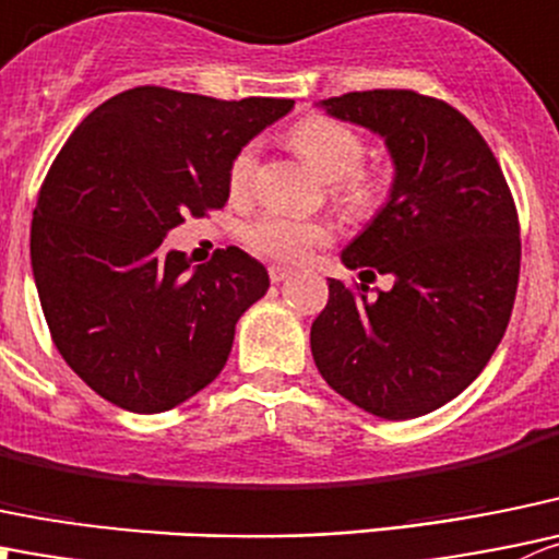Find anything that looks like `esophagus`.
Masks as SVG:
<instances>
[{"instance_id": "34e87169", "label": "esophagus", "mask_w": 559, "mask_h": 559, "mask_svg": "<svg viewBox=\"0 0 559 559\" xmlns=\"http://www.w3.org/2000/svg\"><path fill=\"white\" fill-rule=\"evenodd\" d=\"M270 281H273V284H281V281H286L292 275V270L289 267H281V264H270Z\"/></svg>"}]
</instances>
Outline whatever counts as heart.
Wrapping results in <instances>:
<instances>
[{
	"mask_svg": "<svg viewBox=\"0 0 559 559\" xmlns=\"http://www.w3.org/2000/svg\"><path fill=\"white\" fill-rule=\"evenodd\" d=\"M289 142L330 182V197L346 213L362 215L377 207L382 199V180L373 171L362 169L366 142L349 124L313 114L292 124ZM253 175H257V144H248L229 164L231 197H248L253 188ZM246 240L253 251L275 262H302L313 248L330 240V229L319 221L267 213L248 226Z\"/></svg>",
	"mask_w": 559,
	"mask_h": 559,
	"instance_id": "1",
	"label": "heart"
}]
</instances>
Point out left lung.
<instances>
[{"label":"left lung","instance_id":"obj_1","mask_svg":"<svg viewBox=\"0 0 559 559\" xmlns=\"http://www.w3.org/2000/svg\"><path fill=\"white\" fill-rule=\"evenodd\" d=\"M335 119L382 135L393 160L384 207L344 248L357 292L328 278L311 324L324 382L384 420H409L456 399L486 368L519 286V218L500 164L475 124L412 90L319 100ZM373 272L394 275L367 295Z\"/></svg>","mask_w":559,"mask_h":559}]
</instances>
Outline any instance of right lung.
<instances>
[{"mask_svg": "<svg viewBox=\"0 0 559 559\" xmlns=\"http://www.w3.org/2000/svg\"><path fill=\"white\" fill-rule=\"evenodd\" d=\"M292 106L135 86L70 133L32 213L29 257L53 344L97 395L153 415L226 366L267 270L235 246L191 270L160 242L186 215L224 207L231 158Z\"/></svg>", "mask_w": 559, "mask_h": 559, "instance_id": "1", "label": "right lung"}]
</instances>
